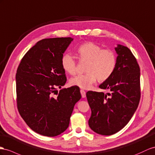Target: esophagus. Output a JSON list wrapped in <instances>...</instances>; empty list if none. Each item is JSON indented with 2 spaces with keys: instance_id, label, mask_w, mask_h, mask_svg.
I'll list each match as a JSON object with an SVG mask.
<instances>
[{
  "instance_id": "34e87169",
  "label": "esophagus",
  "mask_w": 155,
  "mask_h": 155,
  "mask_svg": "<svg viewBox=\"0 0 155 155\" xmlns=\"http://www.w3.org/2000/svg\"><path fill=\"white\" fill-rule=\"evenodd\" d=\"M81 94L82 98H84L86 97V92L83 90H81Z\"/></svg>"
}]
</instances>
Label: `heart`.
<instances>
[{
    "label": "heart",
    "instance_id": "b5f03b06",
    "mask_svg": "<svg viewBox=\"0 0 155 155\" xmlns=\"http://www.w3.org/2000/svg\"><path fill=\"white\" fill-rule=\"evenodd\" d=\"M77 52L79 61L88 62L86 67L87 73L71 78V85L82 89H90L97 80L104 82L109 79L116 69L117 57L115 52L111 50L103 49L96 43L90 42L82 44L78 48ZM61 65L63 69L71 75L78 73L77 62L69 54L63 55Z\"/></svg>",
    "mask_w": 155,
    "mask_h": 155
}]
</instances>
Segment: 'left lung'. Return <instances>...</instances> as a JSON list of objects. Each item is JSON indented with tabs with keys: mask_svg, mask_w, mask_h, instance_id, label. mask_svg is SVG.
Segmentation results:
<instances>
[{
	"mask_svg": "<svg viewBox=\"0 0 155 155\" xmlns=\"http://www.w3.org/2000/svg\"><path fill=\"white\" fill-rule=\"evenodd\" d=\"M116 69L100 85L104 92L88 91L86 97L92 110L88 124L97 134L110 136L122 130L136 111L141 97L140 68L128 47L118 45Z\"/></svg>",
	"mask_w": 155,
	"mask_h": 155,
	"instance_id": "left-lung-1",
	"label": "left lung"
}]
</instances>
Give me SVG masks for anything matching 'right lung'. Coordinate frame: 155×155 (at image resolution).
<instances>
[{
    "instance_id": "add662e5",
    "label": "right lung",
    "mask_w": 155,
    "mask_h": 155,
    "mask_svg": "<svg viewBox=\"0 0 155 155\" xmlns=\"http://www.w3.org/2000/svg\"><path fill=\"white\" fill-rule=\"evenodd\" d=\"M72 41L71 37L42 39L29 50L18 67V111L29 128L42 136L54 137L65 132L81 98L76 86L57 90L67 81L61 58Z\"/></svg>"
}]
</instances>
